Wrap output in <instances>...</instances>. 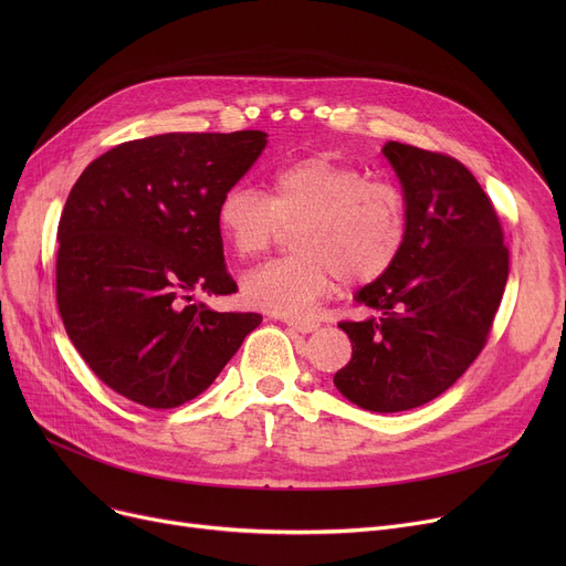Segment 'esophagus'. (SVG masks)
<instances>
[{"instance_id": "obj_1", "label": "esophagus", "mask_w": 566, "mask_h": 566, "mask_svg": "<svg viewBox=\"0 0 566 566\" xmlns=\"http://www.w3.org/2000/svg\"><path fill=\"white\" fill-rule=\"evenodd\" d=\"M284 323L289 325V328L298 331V333H303V335L314 333V331L318 328V323H316V321H310V318H284Z\"/></svg>"}]
</instances>
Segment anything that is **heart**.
Here are the masks:
<instances>
[{"mask_svg": "<svg viewBox=\"0 0 566 566\" xmlns=\"http://www.w3.org/2000/svg\"><path fill=\"white\" fill-rule=\"evenodd\" d=\"M216 224L238 259H256L282 227L298 254L250 271L243 298L263 312L305 316L342 277L371 284L392 271L408 238L401 188L333 156H307L268 174L265 195L235 184L216 206Z\"/></svg>", "mask_w": 566, "mask_h": 566, "instance_id": "1", "label": "heart"}]
</instances>
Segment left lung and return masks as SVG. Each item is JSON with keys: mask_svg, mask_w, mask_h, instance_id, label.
<instances>
[{"mask_svg": "<svg viewBox=\"0 0 566 566\" xmlns=\"http://www.w3.org/2000/svg\"><path fill=\"white\" fill-rule=\"evenodd\" d=\"M382 156L401 181L408 238L392 271L355 293L378 314L339 323L353 355L335 385L365 410L399 412L440 397L482 353L510 250L491 199L457 158L401 142Z\"/></svg>", "mask_w": 566, "mask_h": 566, "instance_id": "1", "label": "left lung"}]
</instances>
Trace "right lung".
I'll use <instances>...</instances> for the list:
<instances>
[{
    "label": "right lung",
    "instance_id": "obj_1",
    "mask_svg": "<svg viewBox=\"0 0 566 566\" xmlns=\"http://www.w3.org/2000/svg\"><path fill=\"white\" fill-rule=\"evenodd\" d=\"M268 135L167 133L124 142L73 186L56 238L64 328L107 388L146 408L199 397L261 323L195 293H235L216 206Z\"/></svg>",
    "mask_w": 566,
    "mask_h": 566
}]
</instances>
